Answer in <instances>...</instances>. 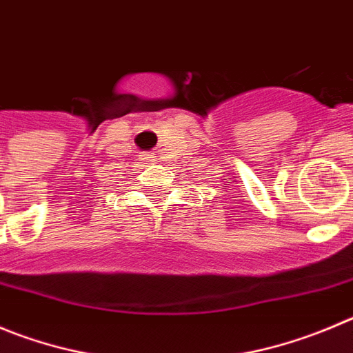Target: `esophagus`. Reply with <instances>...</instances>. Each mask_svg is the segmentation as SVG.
I'll return each instance as SVG.
<instances>
[{"label":"esophagus","mask_w":353,"mask_h":353,"mask_svg":"<svg viewBox=\"0 0 353 353\" xmlns=\"http://www.w3.org/2000/svg\"><path fill=\"white\" fill-rule=\"evenodd\" d=\"M139 160L143 161V163H153L154 157L153 154H139Z\"/></svg>","instance_id":"1"}]
</instances>
